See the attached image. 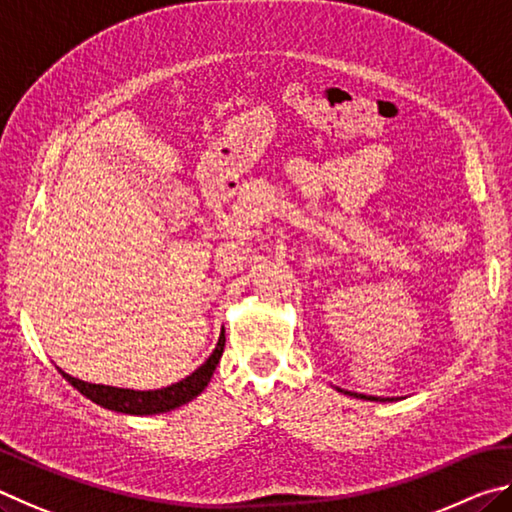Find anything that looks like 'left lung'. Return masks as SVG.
Masks as SVG:
<instances>
[{"mask_svg": "<svg viewBox=\"0 0 512 512\" xmlns=\"http://www.w3.org/2000/svg\"><path fill=\"white\" fill-rule=\"evenodd\" d=\"M346 393H351V391H346ZM351 396H355V398H364V400H382V398H373V396H362V393H360V396H357V393H351Z\"/></svg>", "mask_w": 512, "mask_h": 512, "instance_id": "8db88e82", "label": "left lung"}]
</instances>
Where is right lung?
Here are the masks:
<instances>
[{
	"instance_id": "add662e5",
	"label": "right lung",
	"mask_w": 512,
	"mask_h": 512,
	"mask_svg": "<svg viewBox=\"0 0 512 512\" xmlns=\"http://www.w3.org/2000/svg\"><path fill=\"white\" fill-rule=\"evenodd\" d=\"M224 351V333L218 339V346L211 353L209 360H206L200 369L195 373L188 375V378L179 380L170 387L157 389V391H132V389H116V387H103V384H89L78 378H71V375L62 373L67 378L69 384L87 396L96 405H101L105 409L112 411H121V414H134V416H143V414H161V411H170L186 405L188 400H193L195 396H200L204 391L206 384H209L211 375L218 366L220 357Z\"/></svg>"
}]
</instances>
